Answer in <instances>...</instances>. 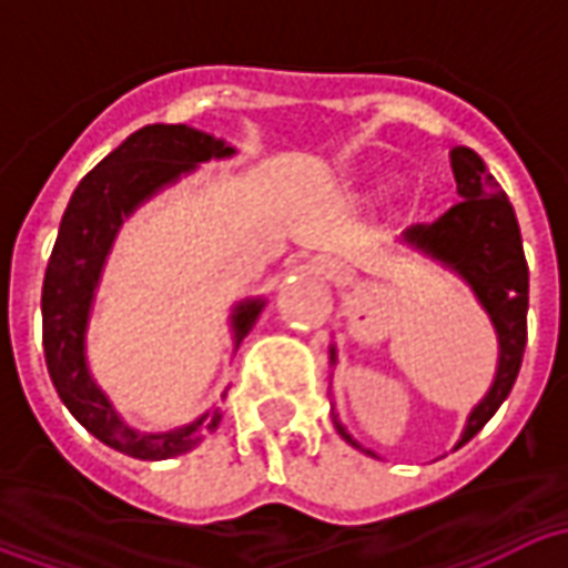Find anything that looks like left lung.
I'll list each match as a JSON object with an SVG mask.
<instances>
[{
  "instance_id": "8db88e82",
  "label": "left lung",
  "mask_w": 568,
  "mask_h": 568,
  "mask_svg": "<svg viewBox=\"0 0 568 568\" xmlns=\"http://www.w3.org/2000/svg\"><path fill=\"white\" fill-rule=\"evenodd\" d=\"M450 166L456 175V191L463 200L435 222L410 224L405 243L426 252L428 258L444 261L456 273H463V280L475 288L477 301L484 304L499 334V371L484 402L468 417V426L459 440V444H468L508 398L520 362H524L529 267H526L524 240H520L514 206L505 197V191L496 185V179L489 175L484 161L477 158V151L468 145H456L450 151ZM332 419L341 438L365 450L362 444L349 438V432L337 423L334 414Z\"/></svg>"
}]
</instances>
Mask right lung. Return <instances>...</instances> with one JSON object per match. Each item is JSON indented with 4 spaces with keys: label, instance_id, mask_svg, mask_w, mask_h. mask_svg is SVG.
<instances>
[{
    "label": "right lung",
    "instance_id": "add662e5",
    "mask_svg": "<svg viewBox=\"0 0 568 568\" xmlns=\"http://www.w3.org/2000/svg\"><path fill=\"white\" fill-rule=\"evenodd\" d=\"M234 154L231 145L185 124H149L130 133L109 158L93 166L69 200L42 285V344L48 374L69 414L109 447L133 459H170L194 450L215 432L222 414L212 410L197 423L161 435H145L118 417L84 365V328L93 285L100 280L109 246L130 212L158 187L194 170L210 158ZM264 301H246L234 310L236 344L246 337Z\"/></svg>",
    "mask_w": 568,
    "mask_h": 568
}]
</instances>
